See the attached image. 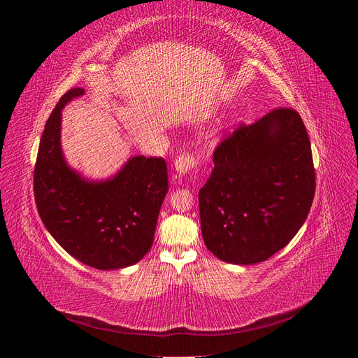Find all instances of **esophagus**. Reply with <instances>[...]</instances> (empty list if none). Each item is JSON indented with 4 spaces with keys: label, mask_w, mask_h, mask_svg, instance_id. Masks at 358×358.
Listing matches in <instances>:
<instances>
[{
    "label": "esophagus",
    "mask_w": 358,
    "mask_h": 358,
    "mask_svg": "<svg viewBox=\"0 0 358 358\" xmlns=\"http://www.w3.org/2000/svg\"><path fill=\"white\" fill-rule=\"evenodd\" d=\"M197 167V157L191 152H182L175 159V169L179 175H185V173L192 171Z\"/></svg>",
    "instance_id": "esophagus-1"
}]
</instances>
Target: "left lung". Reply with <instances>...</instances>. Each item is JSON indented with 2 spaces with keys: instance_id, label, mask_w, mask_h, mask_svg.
I'll use <instances>...</instances> for the list:
<instances>
[{
  "instance_id": "1",
  "label": "left lung",
  "mask_w": 358,
  "mask_h": 358,
  "mask_svg": "<svg viewBox=\"0 0 358 358\" xmlns=\"http://www.w3.org/2000/svg\"><path fill=\"white\" fill-rule=\"evenodd\" d=\"M199 192L204 245L222 262L262 263L308 218L315 196L310 140L297 110L276 107L239 124L213 150Z\"/></svg>"
}]
</instances>
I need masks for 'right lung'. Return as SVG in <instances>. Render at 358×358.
<instances>
[{"mask_svg": "<svg viewBox=\"0 0 358 358\" xmlns=\"http://www.w3.org/2000/svg\"><path fill=\"white\" fill-rule=\"evenodd\" d=\"M82 88L64 94L43 131L34 167V197L48 231L86 266L122 268L140 262L154 243L169 191L164 158L134 157L106 182H86L62 158L61 110Z\"/></svg>", "mask_w": 358, "mask_h": 358, "instance_id": "right-lung-1", "label": "right lung"}]
</instances>
